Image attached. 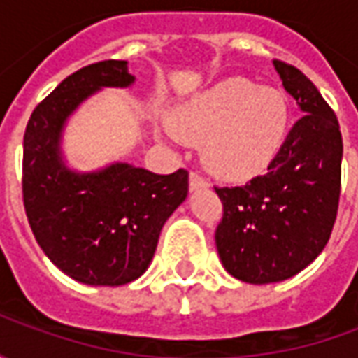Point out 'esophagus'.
Returning a JSON list of instances; mask_svg holds the SVG:
<instances>
[{
  "label": "esophagus",
  "instance_id": "1",
  "mask_svg": "<svg viewBox=\"0 0 358 358\" xmlns=\"http://www.w3.org/2000/svg\"><path fill=\"white\" fill-rule=\"evenodd\" d=\"M207 180L203 178L199 172H189V189L192 192H197V189H203V187H207Z\"/></svg>",
  "mask_w": 358,
  "mask_h": 358
}]
</instances>
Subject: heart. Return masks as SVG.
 I'll use <instances>...</instances> for the list:
<instances>
[{
  "label": "heart",
  "mask_w": 358,
  "mask_h": 358,
  "mask_svg": "<svg viewBox=\"0 0 358 358\" xmlns=\"http://www.w3.org/2000/svg\"><path fill=\"white\" fill-rule=\"evenodd\" d=\"M289 126L284 92L248 78H226L184 103L172 118L178 138L201 143L215 176L245 178L278 155Z\"/></svg>",
  "instance_id": "obj_1"
}]
</instances>
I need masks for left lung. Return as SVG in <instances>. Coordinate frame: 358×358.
Here are the masks:
<instances>
[{
	"instance_id": "left-lung-1",
	"label": "left lung",
	"mask_w": 358,
	"mask_h": 358,
	"mask_svg": "<svg viewBox=\"0 0 358 358\" xmlns=\"http://www.w3.org/2000/svg\"><path fill=\"white\" fill-rule=\"evenodd\" d=\"M303 117L293 124L266 174L243 186L215 187L222 220L215 234L228 274L248 284L295 276L330 240L341 192L339 122L299 69L274 61Z\"/></svg>"
}]
</instances>
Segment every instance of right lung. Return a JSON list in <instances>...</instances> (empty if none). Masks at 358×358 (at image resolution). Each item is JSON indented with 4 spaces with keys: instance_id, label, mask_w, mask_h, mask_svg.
<instances>
[{
    "instance_id": "add662e5",
    "label": "right lung",
    "mask_w": 358,
    "mask_h": 358,
    "mask_svg": "<svg viewBox=\"0 0 358 358\" xmlns=\"http://www.w3.org/2000/svg\"><path fill=\"white\" fill-rule=\"evenodd\" d=\"M126 61L76 71L32 113L24 132L22 199L43 253L88 285H124L155 255L164 222L187 197V171L155 174L128 163L94 172L69 169L61 149L69 117L101 88L134 84Z\"/></svg>"
}]
</instances>
